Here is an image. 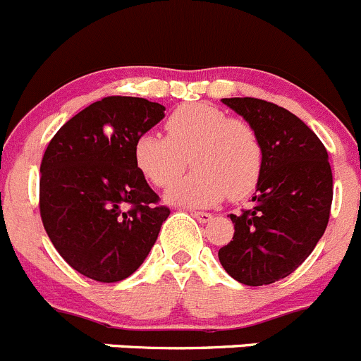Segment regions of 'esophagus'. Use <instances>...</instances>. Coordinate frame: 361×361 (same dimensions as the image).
Wrapping results in <instances>:
<instances>
[{
    "mask_svg": "<svg viewBox=\"0 0 361 361\" xmlns=\"http://www.w3.org/2000/svg\"><path fill=\"white\" fill-rule=\"evenodd\" d=\"M192 215L200 222H210L212 219V214H208V212H192Z\"/></svg>",
    "mask_w": 361,
    "mask_h": 361,
    "instance_id": "esophagus-1",
    "label": "esophagus"
}]
</instances>
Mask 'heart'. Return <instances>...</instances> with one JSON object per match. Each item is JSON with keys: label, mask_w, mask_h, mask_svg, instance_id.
Here are the masks:
<instances>
[{"label": "heart", "mask_w": 361, "mask_h": 361, "mask_svg": "<svg viewBox=\"0 0 361 361\" xmlns=\"http://www.w3.org/2000/svg\"><path fill=\"white\" fill-rule=\"evenodd\" d=\"M167 137L154 131L135 140L133 160L151 185H173L187 164V178L167 192L171 203L212 207L226 196L244 200L264 171V146L255 128L204 103L181 104L165 121Z\"/></svg>", "instance_id": "heart-1"}]
</instances>
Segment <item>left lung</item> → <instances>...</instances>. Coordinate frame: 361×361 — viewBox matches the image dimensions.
<instances>
[{
  "label": "left lung",
  "instance_id": "obj_1",
  "mask_svg": "<svg viewBox=\"0 0 361 361\" xmlns=\"http://www.w3.org/2000/svg\"><path fill=\"white\" fill-rule=\"evenodd\" d=\"M264 146V171L252 208L231 214L233 240L219 260L237 281L260 287L287 278L324 235L333 201L328 151L299 117L257 97H224Z\"/></svg>",
  "mask_w": 361,
  "mask_h": 361
}]
</instances>
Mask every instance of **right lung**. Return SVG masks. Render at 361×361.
Here are the masks:
<instances>
[{
  "mask_svg": "<svg viewBox=\"0 0 361 361\" xmlns=\"http://www.w3.org/2000/svg\"><path fill=\"white\" fill-rule=\"evenodd\" d=\"M164 110L144 97H103L67 121L46 147L44 230L87 278L116 283L133 274L169 217L133 160L135 140L164 119Z\"/></svg>",
  "mask_w": 361,
  "mask_h": 361,
  "instance_id": "1",
  "label": "right lung"
}]
</instances>
